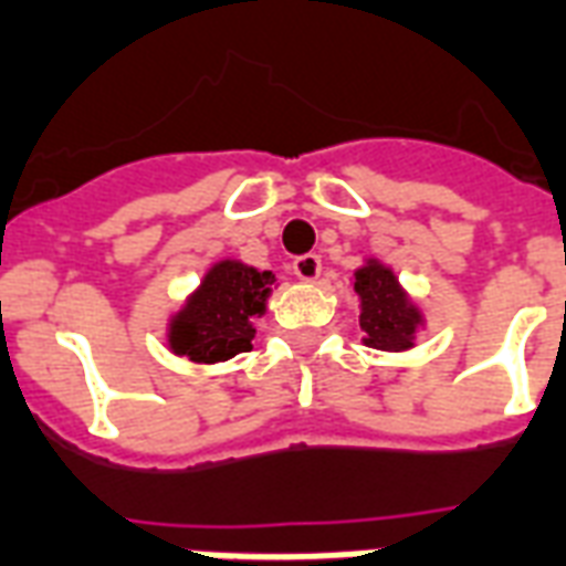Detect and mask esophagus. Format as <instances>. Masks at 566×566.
I'll return each mask as SVG.
<instances>
[{"label": "esophagus", "instance_id": "1", "mask_svg": "<svg viewBox=\"0 0 566 566\" xmlns=\"http://www.w3.org/2000/svg\"><path fill=\"white\" fill-rule=\"evenodd\" d=\"M323 264H321V254H300L296 261H293V275L302 279V282H314L317 275H321Z\"/></svg>", "mask_w": 566, "mask_h": 566}]
</instances>
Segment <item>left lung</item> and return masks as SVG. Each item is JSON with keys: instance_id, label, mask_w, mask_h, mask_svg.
<instances>
[{"instance_id": "left-lung-1", "label": "left lung", "mask_w": 566, "mask_h": 566, "mask_svg": "<svg viewBox=\"0 0 566 566\" xmlns=\"http://www.w3.org/2000/svg\"><path fill=\"white\" fill-rule=\"evenodd\" d=\"M356 293L361 296V332L365 344L377 350H407L418 326V312L400 291L391 270L379 264L361 266L356 273Z\"/></svg>"}]
</instances>
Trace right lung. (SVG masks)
<instances>
[{"instance_id":"add662e5","label":"right lung","mask_w":566,"mask_h":566,"mask_svg":"<svg viewBox=\"0 0 566 566\" xmlns=\"http://www.w3.org/2000/svg\"><path fill=\"white\" fill-rule=\"evenodd\" d=\"M273 282V273H258L237 261L216 264L187 308L171 321V350L205 365L252 350V317L264 314Z\"/></svg>"}]
</instances>
